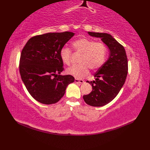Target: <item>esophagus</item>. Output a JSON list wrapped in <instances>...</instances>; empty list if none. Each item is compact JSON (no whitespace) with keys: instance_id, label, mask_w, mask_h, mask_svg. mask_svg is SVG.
<instances>
[{"instance_id":"obj_1","label":"esophagus","mask_w":150,"mask_h":150,"mask_svg":"<svg viewBox=\"0 0 150 150\" xmlns=\"http://www.w3.org/2000/svg\"><path fill=\"white\" fill-rule=\"evenodd\" d=\"M75 83H79V84H82L84 82L83 80H81V79H75Z\"/></svg>"}]
</instances>
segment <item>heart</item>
<instances>
[{"label": "heart", "instance_id": "obj_1", "mask_svg": "<svg viewBox=\"0 0 150 150\" xmlns=\"http://www.w3.org/2000/svg\"><path fill=\"white\" fill-rule=\"evenodd\" d=\"M77 53L82 54L79 59L80 64L73 66L66 69V73L77 79L85 77L89 69L96 71L104 64L108 55V48L103 42H96L93 40L81 38L71 44ZM72 53L68 47H62L60 52V58L64 64L70 65Z\"/></svg>", "mask_w": 150, "mask_h": 150}]
</instances>
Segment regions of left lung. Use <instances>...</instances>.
I'll return each mask as SVG.
<instances>
[{
    "label": "left lung",
    "mask_w": 150,
    "mask_h": 150,
    "mask_svg": "<svg viewBox=\"0 0 150 150\" xmlns=\"http://www.w3.org/2000/svg\"><path fill=\"white\" fill-rule=\"evenodd\" d=\"M92 37H99L110 50L107 61L95 73V80L87 81L92 86V91L83 96L84 100L91 106L100 107L113 100L125 82L128 65L126 51L110 34L90 32Z\"/></svg>",
    "instance_id": "obj_1"
}]
</instances>
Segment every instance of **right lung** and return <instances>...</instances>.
I'll return each mask as SVG.
<instances>
[{
	"mask_svg": "<svg viewBox=\"0 0 150 150\" xmlns=\"http://www.w3.org/2000/svg\"><path fill=\"white\" fill-rule=\"evenodd\" d=\"M74 35L69 31L47 33L31 37L22 50L19 71L27 90L33 98L44 104L59 101L71 75H59L63 70L60 52Z\"/></svg>",
	"mask_w": 150,
	"mask_h": 150,
	"instance_id": "right-lung-1",
	"label": "right lung"
}]
</instances>
